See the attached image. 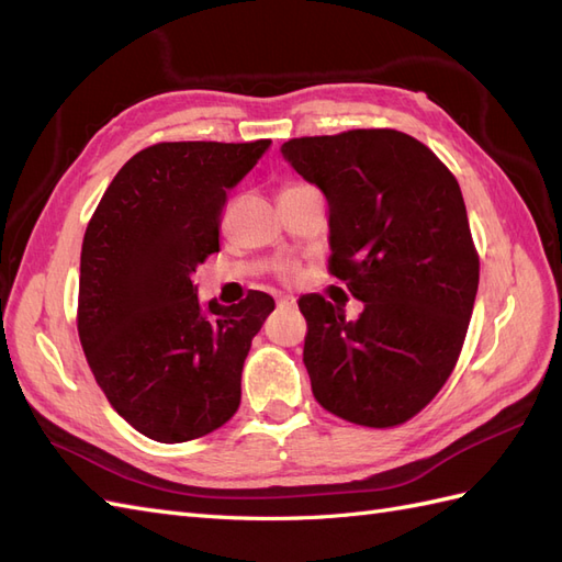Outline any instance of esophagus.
Here are the masks:
<instances>
[{
    "mask_svg": "<svg viewBox=\"0 0 562 562\" xmlns=\"http://www.w3.org/2000/svg\"><path fill=\"white\" fill-rule=\"evenodd\" d=\"M288 307H295V300H293V297L279 300V310H288Z\"/></svg>",
    "mask_w": 562,
    "mask_h": 562,
    "instance_id": "obj_1",
    "label": "esophagus"
}]
</instances>
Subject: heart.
Wrapping results in <instances>:
<instances>
[{
    "instance_id": "b5f03b06",
    "label": "heart",
    "mask_w": 562,
    "mask_h": 562,
    "mask_svg": "<svg viewBox=\"0 0 562 562\" xmlns=\"http://www.w3.org/2000/svg\"><path fill=\"white\" fill-rule=\"evenodd\" d=\"M283 279H288V281L295 279V269H285V271H283Z\"/></svg>"
}]
</instances>
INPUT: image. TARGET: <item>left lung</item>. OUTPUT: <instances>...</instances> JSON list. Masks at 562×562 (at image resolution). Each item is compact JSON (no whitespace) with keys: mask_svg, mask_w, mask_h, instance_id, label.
I'll use <instances>...</instances> for the list:
<instances>
[{"mask_svg":"<svg viewBox=\"0 0 562 562\" xmlns=\"http://www.w3.org/2000/svg\"><path fill=\"white\" fill-rule=\"evenodd\" d=\"M283 159L326 194L330 274L363 302L356 321L300 297L314 398L361 427L415 417L450 378L479 291L462 190L434 151L394 128L293 138Z\"/></svg>","mask_w":562,"mask_h":562,"instance_id":"8db88e82","label":"left lung"}]
</instances>
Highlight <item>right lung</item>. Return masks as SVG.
Wrapping results in <instances>:
<instances>
[{
	"mask_svg": "<svg viewBox=\"0 0 562 562\" xmlns=\"http://www.w3.org/2000/svg\"><path fill=\"white\" fill-rule=\"evenodd\" d=\"M159 143L114 176L83 234L77 330L98 386L135 431L184 443L241 403V370L274 300L201 307L196 267L220 250L227 192L269 149Z\"/></svg>",
	"mask_w": 562,
	"mask_h": 562,
	"instance_id": "obj_1",
	"label": "right lung"
}]
</instances>
